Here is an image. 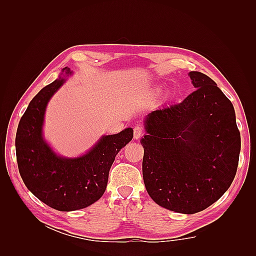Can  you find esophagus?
I'll list each match as a JSON object with an SVG mask.
<instances>
[{
  "instance_id": "esophagus-1",
  "label": "esophagus",
  "mask_w": 256,
  "mask_h": 256,
  "mask_svg": "<svg viewBox=\"0 0 256 256\" xmlns=\"http://www.w3.org/2000/svg\"><path fill=\"white\" fill-rule=\"evenodd\" d=\"M144 134V126L141 125V124H136V125L134 127V138L136 140L140 138Z\"/></svg>"
}]
</instances>
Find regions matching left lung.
<instances>
[{
  "label": "left lung",
  "mask_w": 256,
  "mask_h": 256,
  "mask_svg": "<svg viewBox=\"0 0 256 256\" xmlns=\"http://www.w3.org/2000/svg\"><path fill=\"white\" fill-rule=\"evenodd\" d=\"M189 76L196 90L148 114L141 143L150 196L170 210L192 214L212 205L233 182L240 132L234 106L216 82L198 72Z\"/></svg>",
  "instance_id": "obj_1"
}]
</instances>
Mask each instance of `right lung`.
Listing matches in <instances>:
<instances>
[{
  "mask_svg": "<svg viewBox=\"0 0 256 256\" xmlns=\"http://www.w3.org/2000/svg\"><path fill=\"white\" fill-rule=\"evenodd\" d=\"M66 74L72 72L63 69ZM64 74L44 86L30 102L19 122L16 154L19 173L26 188L42 202L60 212L82 209L106 191L109 171L118 152L132 140L134 130L104 136L82 157L56 156L44 141L42 128L47 104L63 83Z\"/></svg>",
  "mask_w": 256,
  "mask_h": 256,
  "instance_id": "1",
  "label": "right lung"
}]
</instances>
